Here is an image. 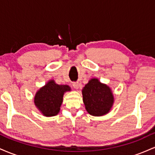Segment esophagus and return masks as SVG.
Wrapping results in <instances>:
<instances>
[{
  "mask_svg": "<svg viewBox=\"0 0 155 155\" xmlns=\"http://www.w3.org/2000/svg\"><path fill=\"white\" fill-rule=\"evenodd\" d=\"M73 87H74L75 89H79V82H74V83H73Z\"/></svg>",
  "mask_w": 155,
  "mask_h": 155,
  "instance_id": "1",
  "label": "esophagus"
}]
</instances>
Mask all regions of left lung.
Here are the masks:
<instances>
[{
  "label": "left lung",
  "instance_id": "8db88e82",
  "mask_svg": "<svg viewBox=\"0 0 155 155\" xmlns=\"http://www.w3.org/2000/svg\"><path fill=\"white\" fill-rule=\"evenodd\" d=\"M81 92L85 108L92 116H104L111 109L114 102L111 89L97 78L90 79Z\"/></svg>",
  "mask_w": 155,
  "mask_h": 155
}]
</instances>
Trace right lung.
I'll return each instance as SVG.
<instances>
[{"label": "right lung", "mask_w": 155, "mask_h": 155, "mask_svg": "<svg viewBox=\"0 0 155 155\" xmlns=\"http://www.w3.org/2000/svg\"><path fill=\"white\" fill-rule=\"evenodd\" d=\"M71 90V89L68 85L58 84L53 79L49 80L35 93V107L44 117L56 116L60 112L64 94Z\"/></svg>", "instance_id": "obj_1"}]
</instances>
